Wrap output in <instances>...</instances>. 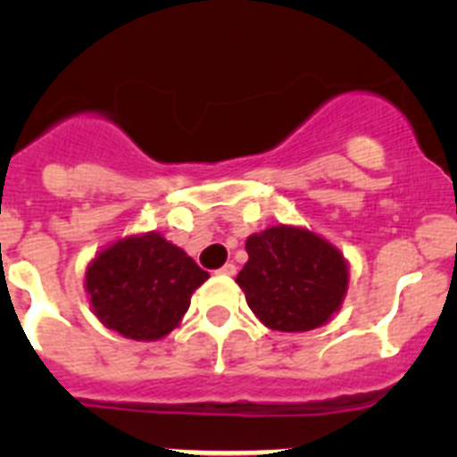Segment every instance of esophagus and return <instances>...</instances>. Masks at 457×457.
Returning a JSON list of instances; mask_svg holds the SVG:
<instances>
[{"label":"esophagus","instance_id":"obj_1","mask_svg":"<svg viewBox=\"0 0 457 457\" xmlns=\"http://www.w3.org/2000/svg\"><path fill=\"white\" fill-rule=\"evenodd\" d=\"M236 265H233V263H226L224 265V268H220V270H217V272H220V274H224V277H233V274H236Z\"/></svg>","mask_w":457,"mask_h":457}]
</instances>
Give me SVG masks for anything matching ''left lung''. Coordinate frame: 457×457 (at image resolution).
<instances>
[{"mask_svg":"<svg viewBox=\"0 0 457 457\" xmlns=\"http://www.w3.org/2000/svg\"><path fill=\"white\" fill-rule=\"evenodd\" d=\"M237 274L249 309L270 329L309 332L341 309L348 263L334 245L295 226H270L247 240Z\"/></svg>","mask_w":457,"mask_h":457,"instance_id":"8db88e82","label":"left lung"}]
</instances>
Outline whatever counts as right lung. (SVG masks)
Returning a JSON list of instances; mask_svg holds the SVG:
<instances>
[{
  "instance_id": "1",
  "label": "right lung",
  "mask_w": 457,
  "mask_h": 457,
  "mask_svg": "<svg viewBox=\"0 0 457 457\" xmlns=\"http://www.w3.org/2000/svg\"><path fill=\"white\" fill-rule=\"evenodd\" d=\"M208 278L160 233L109 245L87 268V293L104 327L135 341H157L176 329L192 293Z\"/></svg>"
}]
</instances>
